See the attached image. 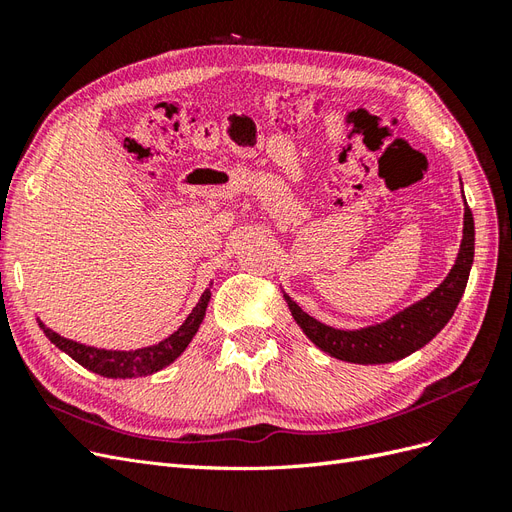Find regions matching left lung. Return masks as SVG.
I'll use <instances>...</instances> for the list:
<instances>
[{
    "label": "left lung",
    "instance_id": "8db88e82",
    "mask_svg": "<svg viewBox=\"0 0 512 512\" xmlns=\"http://www.w3.org/2000/svg\"><path fill=\"white\" fill-rule=\"evenodd\" d=\"M474 260V218L466 203L463 211V239L455 265L446 280L433 290L429 297L418 301L404 312L395 314L391 320L374 327L359 331H342L327 327L318 322L294 303L288 294L284 299L290 307L292 318L297 320L303 333L327 354L335 356L339 361L376 365V363H393L404 359L414 350L423 348L436 337L444 324L451 320L463 290H466L470 269Z\"/></svg>",
    "mask_w": 512,
    "mask_h": 512
}]
</instances>
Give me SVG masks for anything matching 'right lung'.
<instances>
[{
  "label": "right lung",
  "instance_id": "add662e5",
  "mask_svg": "<svg viewBox=\"0 0 512 512\" xmlns=\"http://www.w3.org/2000/svg\"><path fill=\"white\" fill-rule=\"evenodd\" d=\"M211 299V290L207 288L203 292V297L196 303L192 309V314L185 318L181 327L162 339L156 346H147V348H138V350H102L94 346H85L79 342H72V339H66L57 335L46 327L44 322L38 320L40 329L44 335L51 339V344H55L59 350H64L68 356L83 365L85 369L94 371V374H100L104 378H134V376H149L153 371H160L162 367L173 363L177 356L188 348L192 342V337L196 335L200 322L205 318L207 305Z\"/></svg>",
  "mask_w": 512,
  "mask_h": 512
}]
</instances>
